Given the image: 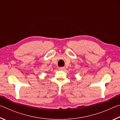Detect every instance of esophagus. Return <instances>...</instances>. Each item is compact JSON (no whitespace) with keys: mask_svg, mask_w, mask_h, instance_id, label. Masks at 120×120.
Returning a JSON list of instances; mask_svg holds the SVG:
<instances>
[{"mask_svg":"<svg viewBox=\"0 0 120 120\" xmlns=\"http://www.w3.org/2000/svg\"><path fill=\"white\" fill-rule=\"evenodd\" d=\"M64 67H60V68H59V69L60 70H64Z\"/></svg>","mask_w":120,"mask_h":120,"instance_id":"1","label":"esophagus"}]
</instances>
